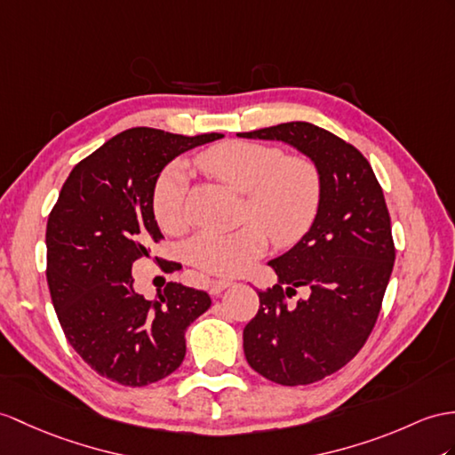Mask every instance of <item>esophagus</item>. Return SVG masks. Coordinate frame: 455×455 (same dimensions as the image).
<instances>
[{
	"label": "esophagus",
	"mask_w": 455,
	"mask_h": 455,
	"mask_svg": "<svg viewBox=\"0 0 455 455\" xmlns=\"http://www.w3.org/2000/svg\"><path fill=\"white\" fill-rule=\"evenodd\" d=\"M234 285V280H216L212 285H210V293L212 295H220L224 290H228V287Z\"/></svg>",
	"instance_id": "1"
}]
</instances>
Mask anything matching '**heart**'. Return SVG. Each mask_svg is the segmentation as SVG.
Returning <instances> with one entry per match:
<instances>
[{"label": "heart", "mask_w": 455, "mask_h": 455, "mask_svg": "<svg viewBox=\"0 0 455 455\" xmlns=\"http://www.w3.org/2000/svg\"><path fill=\"white\" fill-rule=\"evenodd\" d=\"M198 164L245 195V218L259 221L234 231L203 229L187 241V260L208 274H243L268 247L266 230L275 245L285 247L301 239L316 218L323 185L316 165L305 156H283L268 144L231 140L206 150ZM187 191V165L170 164L152 193V210L162 229L180 231L185 226Z\"/></svg>", "instance_id": "obj_1"}]
</instances>
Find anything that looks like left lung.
<instances>
[{
    "label": "left lung",
    "mask_w": 455,
    "mask_h": 455,
    "mask_svg": "<svg viewBox=\"0 0 455 455\" xmlns=\"http://www.w3.org/2000/svg\"><path fill=\"white\" fill-rule=\"evenodd\" d=\"M237 137L290 144L320 173L316 218L268 262L278 282L259 291V313L243 330L251 369L282 386L313 384L355 357L379 318L395 259L384 193L355 147L307 121ZM303 284L312 293L287 306Z\"/></svg>",
    "instance_id": "obj_1"
}]
</instances>
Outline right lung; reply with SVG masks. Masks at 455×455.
<instances>
[{
	"mask_svg": "<svg viewBox=\"0 0 455 455\" xmlns=\"http://www.w3.org/2000/svg\"><path fill=\"white\" fill-rule=\"evenodd\" d=\"M221 137L132 127L76 164L61 187L46 228L52 303L73 349L112 382L135 387L172 374L187 326L212 305L206 291L177 282L148 301L131 268L162 239L152 210L162 170Z\"/></svg>",
	"mask_w": 455,
	"mask_h": 455,
	"instance_id": "obj_1",
	"label": "right lung"
}]
</instances>
